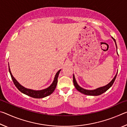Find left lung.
<instances>
[{
  "label": "left lung",
  "mask_w": 127,
  "mask_h": 127,
  "mask_svg": "<svg viewBox=\"0 0 127 127\" xmlns=\"http://www.w3.org/2000/svg\"><path fill=\"white\" fill-rule=\"evenodd\" d=\"M112 38L114 40V42H115V45H116V47H117V44H116L115 40L113 37H112ZM117 73H118V72L117 73V74H116L115 77H114V78L112 79V80H111V81L110 83H108V84L106 85V86H105L97 88V89H96L95 90H85L79 86L77 84V82L76 81V79H75L74 74H73V81L74 87H76V89L78 90V91L81 92V93H82L85 95H86L98 96V95H101L103 93H104L105 92H106L107 90L110 89V88L111 87V86L113 85V84L114 83V81L115 80V78H116V77H117Z\"/></svg>",
  "instance_id": "8db88e82"
}]
</instances>
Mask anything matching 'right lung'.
Returning <instances> with one entry per match:
<instances>
[{"label": "right lung", "instance_id": "right-lung-1", "mask_svg": "<svg viewBox=\"0 0 127 127\" xmlns=\"http://www.w3.org/2000/svg\"><path fill=\"white\" fill-rule=\"evenodd\" d=\"M61 70V69L58 70L57 73H56L54 79L53 81V82L52 83V84L48 88H46L45 89H44L42 90H38V91H36V90L26 89V88L22 86V85H21L20 83L17 82L16 79L14 78V77L13 76V75L12 74V73L10 72L9 65V71L10 73V76H11L12 80L13 81L14 85L16 86L17 89H18V90H20L21 92H22L23 94L26 95L27 96H29L31 97H33L36 98H40L46 97V96L50 95H51L53 93L54 91L55 90L56 86H57V85L58 78L59 74Z\"/></svg>", "mask_w": 127, "mask_h": 127}]
</instances>
